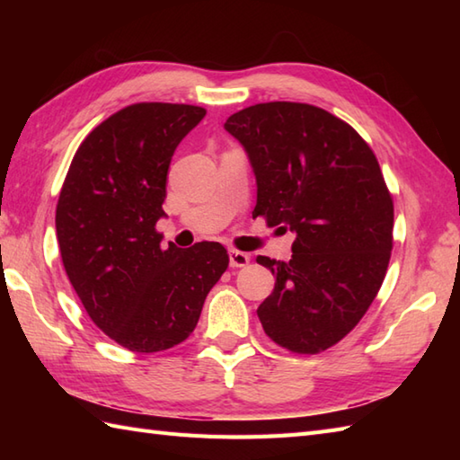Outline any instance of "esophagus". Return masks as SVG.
Returning <instances> with one entry per match:
<instances>
[{
    "label": "esophagus",
    "instance_id": "esophagus-1",
    "mask_svg": "<svg viewBox=\"0 0 460 460\" xmlns=\"http://www.w3.org/2000/svg\"><path fill=\"white\" fill-rule=\"evenodd\" d=\"M249 261H251V257L247 255V252L235 251V249H231V251H229V265H231L233 269L247 267V265H249Z\"/></svg>",
    "mask_w": 460,
    "mask_h": 460
}]
</instances>
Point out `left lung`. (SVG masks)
I'll list each match as a JSON object with an SVG mask.
<instances>
[{"label": "left lung", "mask_w": 460, "mask_h": 460, "mask_svg": "<svg viewBox=\"0 0 460 460\" xmlns=\"http://www.w3.org/2000/svg\"><path fill=\"white\" fill-rule=\"evenodd\" d=\"M257 180L252 211L296 235L290 261L257 257L275 288L257 314L267 336L318 354L366 314L394 247V201L374 152L334 114L302 102H262L225 122Z\"/></svg>", "instance_id": "1"}]
</instances>
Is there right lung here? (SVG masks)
<instances>
[{"instance_id":"right-lung-1","label":"right lung","mask_w":460,"mask_h":460,"mask_svg":"<svg viewBox=\"0 0 460 460\" xmlns=\"http://www.w3.org/2000/svg\"><path fill=\"white\" fill-rule=\"evenodd\" d=\"M203 116L191 104L126 106L83 140L58 195L66 277L94 324L130 351L181 344L229 267L221 243L183 251L155 231L172 155Z\"/></svg>"}]
</instances>
